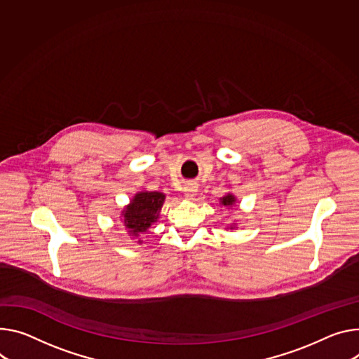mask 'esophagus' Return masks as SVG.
<instances>
[{
  "instance_id": "obj_1",
  "label": "esophagus",
  "mask_w": 359,
  "mask_h": 359,
  "mask_svg": "<svg viewBox=\"0 0 359 359\" xmlns=\"http://www.w3.org/2000/svg\"><path fill=\"white\" fill-rule=\"evenodd\" d=\"M196 191H198V187H196V184H194V183H187L184 186V196L189 198V199L196 196Z\"/></svg>"
}]
</instances>
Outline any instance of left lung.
<instances>
[{
    "instance_id": "obj_1",
    "label": "left lung",
    "mask_w": 359,
    "mask_h": 359,
    "mask_svg": "<svg viewBox=\"0 0 359 359\" xmlns=\"http://www.w3.org/2000/svg\"><path fill=\"white\" fill-rule=\"evenodd\" d=\"M220 202H222V205L223 206H233L235 205V202H236V199H235V196L233 194H231V193H227L226 196H223L222 199H220ZM227 229H233V226H231V227H227Z\"/></svg>"
}]
</instances>
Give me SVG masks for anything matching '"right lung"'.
<instances>
[{"instance_id": "obj_1", "label": "right lung", "mask_w": 359, "mask_h": 359, "mask_svg": "<svg viewBox=\"0 0 359 359\" xmlns=\"http://www.w3.org/2000/svg\"><path fill=\"white\" fill-rule=\"evenodd\" d=\"M165 199L166 196L160 191H139L121 212L127 232L133 236L147 232L149 227L157 222ZM139 242L142 243V241Z\"/></svg>"}]
</instances>
